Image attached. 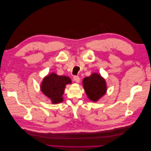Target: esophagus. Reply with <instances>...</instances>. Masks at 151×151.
Returning a JSON list of instances; mask_svg holds the SVG:
<instances>
[{
  "instance_id": "obj_1",
  "label": "esophagus",
  "mask_w": 151,
  "mask_h": 151,
  "mask_svg": "<svg viewBox=\"0 0 151 151\" xmlns=\"http://www.w3.org/2000/svg\"><path fill=\"white\" fill-rule=\"evenodd\" d=\"M73 80L76 81V83H79L80 81V78L78 77V76H74L73 77Z\"/></svg>"
}]
</instances>
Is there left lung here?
<instances>
[{
	"label": "left lung",
	"instance_id": "left-lung-1",
	"mask_svg": "<svg viewBox=\"0 0 151 151\" xmlns=\"http://www.w3.org/2000/svg\"><path fill=\"white\" fill-rule=\"evenodd\" d=\"M82 84L88 98L94 102H98L107 91L105 79L98 73H93L83 78Z\"/></svg>",
	"mask_w": 151,
	"mask_h": 151
}]
</instances>
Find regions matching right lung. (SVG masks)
I'll list each match as a JSON object with an SVG mask.
<instances>
[{"instance_id":"obj_1","label":"right lung","mask_w":151,"mask_h":151,"mask_svg":"<svg viewBox=\"0 0 151 151\" xmlns=\"http://www.w3.org/2000/svg\"><path fill=\"white\" fill-rule=\"evenodd\" d=\"M71 83L70 78L65 76H58L51 73L43 79L41 83V91L49 98L52 104H59L63 102V95L65 86Z\"/></svg>"}]
</instances>
